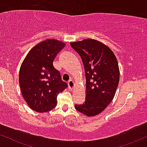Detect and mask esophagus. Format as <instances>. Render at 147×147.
I'll use <instances>...</instances> for the list:
<instances>
[{
	"label": "esophagus",
	"mask_w": 147,
	"mask_h": 147,
	"mask_svg": "<svg viewBox=\"0 0 147 147\" xmlns=\"http://www.w3.org/2000/svg\"><path fill=\"white\" fill-rule=\"evenodd\" d=\"M68 87L70 89H73V88L75 87V83L72 80H69V82H68Z\"/></svg>",
	"instance_id": "34e87169"
}]
</instances>
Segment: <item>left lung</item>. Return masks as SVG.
Listing matches in <instances>:
<instances>
[{
    "label": "left lung",
    "instance_id": "1",
    "mask_svg": "<svg viewBox=\"0 0 147 147\" xmlns=\"http://www.w3.org/2000/svg\"><path fill=\"white\" fill-rule=\"evenodd\" d=\"M82 58L86 81V95L83 104L75 109L92 117L102 113L113 99L119 80L117 59L112 50L95 39L70 43Z\"/></svg>",
    "mask_w": 147,
    "mask_h": 147
}]
</instances>
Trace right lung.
Segmentation results:
<instances>
[{
    "label": "right lung",
    "instance_id": "right-lung-1",
    "mask_svg": "<svg viewBox=\"0 0 147 147\" xmlns=\"http://www.w3.org/2000/svg\"><path fill=\"white\" fill-rule=\"evenodd\" d=\"M64 46L61 41L45 40L35 45L22 63L19 72L22 95L30 109L36 112L53 109L57 95L68 87L53 66L54 59Z\"/></svg>",
    "mask_w": 147,
    "mask_h": 147
}]
</instances>
